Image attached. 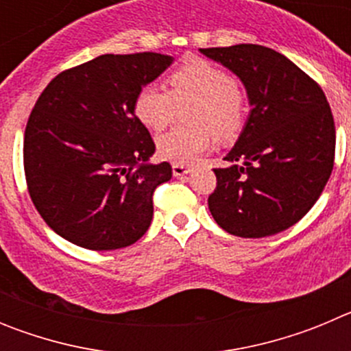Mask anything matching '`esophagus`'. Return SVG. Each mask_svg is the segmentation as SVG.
<instances>
[{
	"mask_svg": "<svg viewBox=\"0 0 351 351\" xmlns=\"http://www.w3.org/2000/svg\"><path fill=\"white\" fill-rule=\"evenodd\" d=\"M191 169L188 165H181V163H173L172 165V173L176 178H181V176H186V173H190Z\"/></svg>",
	"mask_w": 351,
	"mask_h": 351,
	"instance_id": "34e87169",
	"label": "esophagus"
}]
</instances>
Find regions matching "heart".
Wrapping results in <instances>:
<instances>
[{"label": "heart", "instance_id": "b5f03b06", "mask_svg": "<svg viewBox=\"0 0 351 351\" xmlns=\"http://www.w3.org/2000/svg\"><path fill=\"white\" fill-rule=\"evenodd\" d=\"M169 93L145 86L133 100V112L142 125L163 130L172 123L178 107L190 104L188 123L191 128H173L156 141L158 154L172 163H191L213 144L232 141L243 130L247 101L243 88L226 68L204 58H186L167 75Z\"/></svg>", "mask_w": 351, "mask_h": 351}]
</instances>
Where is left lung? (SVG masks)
Returning a JSON list of instances; mask_svg holds the SVG:
<instances>
[{
  "mask_svg": "<svg viewBox=\"0 0 351 351\" xmlns=\"http://www.w3.org/2000/svg\"><path fill=\"white\" fill-rule=\"evenodd\" d=\"M200 52L243 80L251 105L241 137L225 156L232 165L214 169L210 214L237 237L280 234L308 214L332 173L330 105L318 82L272 49L239 43Z\"/></svg>",
  "mask_w": 351,
  "mask_h": 351,
  "instance_id": "obj_1",
  "label": "left lung"
}]
</instances>
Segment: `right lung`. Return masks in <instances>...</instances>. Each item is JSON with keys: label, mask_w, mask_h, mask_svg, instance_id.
<instances>
[{"label": "right lung", "mask_w": 351, "mask_h": 351, "mask_svg": "<svg viewBox=\"0 0 351 351\" xmlns=\"http://www.w3.org/2000/svg\"><path fill=\"white\" fill-rule=\"evenodd\" d=\"M170 63L158 52L104 54L61 71L38 96L24 132L27 191L70 243L119 250L147 232L153 193L172 167L145 163L154 142L133 100Z\"/></svg>", "instance_id": "right-lung-1"}]
</instances>
